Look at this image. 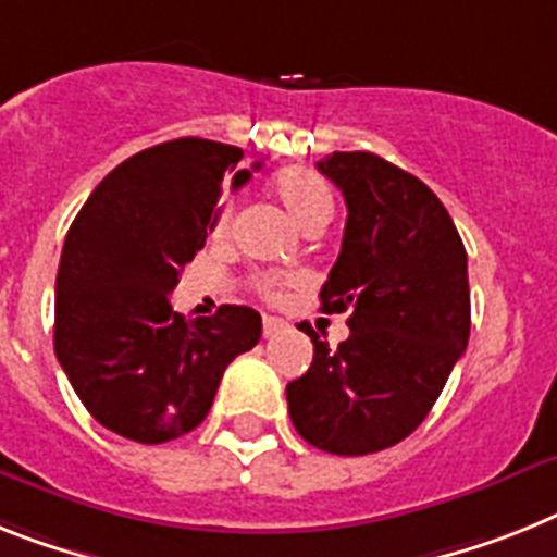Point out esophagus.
<instances>
[{
  "mask_svg": "<svg viewBox=\"0 0 557 557\" xmlns=\"http://www.w3.org/2000/svg\"><path fill=\"white\" fill-rule=\"evenodd\" d=\"M283 325H286V322L280 320V317H263V336H274Z\"/></svg>",
  "mask_w": 557,
  "mask_h": 557,
  "instance_id": "34e87169",
  "label": "esophagus"
}]
</instances>
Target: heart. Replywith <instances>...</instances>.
Returning a JSON list of instances; mask_svg holds the SVG:
<instances>
[{"label":"heart","instance_id":"heart-1","mask_svg":"<svg viewBox=\"0 0 557 557\" xmlns=\"http://www.w3.org/2000/svg\"><path fill=\"white\" fill-rule=\"evenodd\" d=\"M271 191L277 195L292 221L302 228H311L317 223H329L331 212H334V195H331L329 184L322 181L317 172L302 170V166H288L280 170L271 177ZM232 200H218V207L212 212V223H209V235L214 240H226L232 232ZM302 280L297 274H263L255 280V288L260 297L271 302L286 300L292 288L300 286Z\"/></svg>","mask_w":557,"mask_h":557}]
</instances>
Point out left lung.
Returning <instances> with one entry per match:
<instances>
[{
    "label": "left lung",
    "mask_w": 557,
    "mask_h": 557,
    "mask_svg": "<svg viewBox=\"0 0 557 557\" xmlns=\"http://www.w3.org/2000/svg\"><path fill=\"white\" fill-rule=\"evenodd\" d=\"M343 191V249L320 292L322 311H348V339L314 343V362L288 382L294 428L334 456H368L408 438L436 405L470 339L467 251L442 200L373 152L317 163Z\"/></svg>",
    "instance_id": "left-lung-1"
}]
</instances>
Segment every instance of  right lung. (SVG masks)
Listing matches in <instances>:
<instances>
[{
  "label": "right lung",
  "instance_id": "right-lung-1",
  "mask_svg": "<svg viewBox=\"0 0 557 557\" xmlns=\"http://www.w3.org/2000/svg\"><path fill=\"white\" fill-rule=\"evenodd\" d=\"M240 158L207 138L144 149L92 189L64 237L55 357L92 419L129 442L161 445L198 428L228 362L260 343L255 308L184 320L170 306L207 243L223 175L235 172L232 189L251 177Z\"/></svg>",
  "mask_w": 557,
  "mask_h": 557
}]
</instances>
